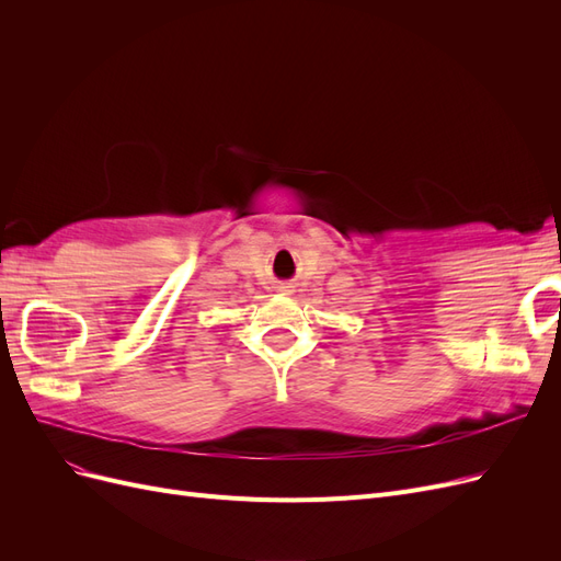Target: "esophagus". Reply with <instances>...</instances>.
<instances>
[{
	"mask_svg": "<svg viewBox=\"0 0 561 561\" xmlns=\"http://www.w3.org/2000/svg\"><path fill=\"white\" fill-rule=\"evenodd\" d=\"M278 293H280V295H293L295 287H293L290 283H280V285H278Z\"/></svg>",
	"mask_w": 561,
	"mask_h": 561,
	"instance_id": "obj_1",
	"label": "esophagus"
}]
</instances>
